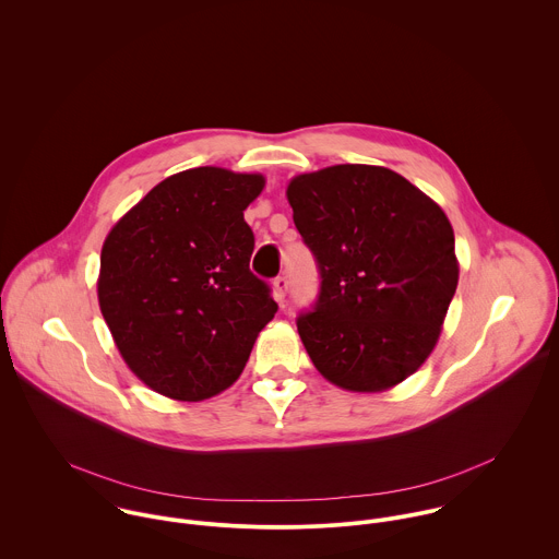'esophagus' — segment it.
Here are the masks:
<instances>
[{"instance_id":"34e87169","label":"esophagus","mask_w":559,"mask_h":559,"mask_svg":"<svg viewBox=\"0 0 559 559\" xmlns=\"http://www.w3.org/2000/svg\"><path fill=\"white\" fill-rule=\"evenodd\" d=\"M286 290H288V280H286V277H277V280L273 282V297H275V301L284 304Z\"/></svg>"}]
</instances>
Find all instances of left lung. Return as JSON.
Masks as SVG:
<instances>
[{"mask_svg":"<svg viewBox=\"0 0 559 559\" xmlns=\"http://www.w3.org/2000/svg\"><path fill=\"white\" fill-rule=\"evenodd\" d=\"M286 198L322 277L297 320L312 364L346 392L396 388L435 350L459 286L448 215L394 169L361 163L293 176Z\"/></svg>","mask_w":559,"mask_h":559,"instance_id":"8db88e82","label":"left lung"}]
</instances>
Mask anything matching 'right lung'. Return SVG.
<instances>
[{
  "label": "right lung",
  "instance_id": "right-lung-1",
  "mask_svg": "<svg viewBox=\"0 0 559 559\" xmlns=\"http://www.w3.org/2000/svg\"><path fill=\"white\" fill-rule=\"evenodd\" d=\"M262 174L193 167L167 176L109 230L98 308L129 370L180 402L211 399L242 372L277 304L249 271L242 211Z\"/></svg>",
  "mask_w": 559,
  "mask_h": 559
}]
</instances>
